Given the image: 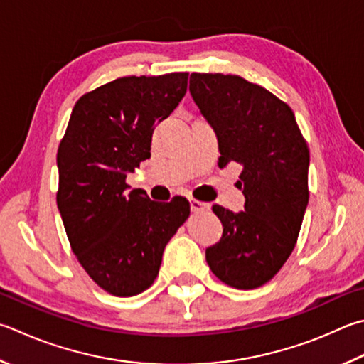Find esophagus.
<instances>
[{"label": "esophagus", "mask_w": 364, "mask_h": 364, "mask_svg": "<svg viewBox=\"0 0 364 364\" xmlns=\"http://www.w3.org/2000/svg\"><path fill=\"white\" fill-rule=\"evenodd\" d=\"M189 203H191V210L196 211V213H199V211L210 210V203H207V202H202V200H197V199H189Z\"/></svg>", "instance_id": "esophagus-1"}]
</instances>
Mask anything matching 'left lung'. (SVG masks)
I'll use <instances>...</instances> for the list:
<instances>
[{
    "instance_id": "1",
    "label": "left lung",
    "mask_w": 364,
    "mask_h": 364,
    "mask_svg": "<svg viewBox=\"0 0 364 364\" xmlns=\"http://www.w3.org/2000/svg\"><path fill=\"white\" fill-rule=\"evenodd\" d=\"M189 90L213 125L220 167L242 165L245 211L213 205L220 242L205 250L218 279L237 289L267 283L291 255L309 202V148L293 109L237 75L193 73Z\"/></svg>"
}]
</instances>
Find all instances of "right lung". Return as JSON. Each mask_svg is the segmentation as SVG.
Instances as JSON below:
<instances>
[{
  "instance_id": "obj_1",
  "label": "right lung",
  "mask_w": 364,
  "mask_h": 364,
  "mask_svg": "<svg viewBox=\"0 0 364 364\" xmlns=\"http://www.w3.org/2000/svg\"><path fill=\"white\" fill-rule=\"evenodd\" d=\"M189 73L125 76L84 94L58 144L57 207L70 247L105 291L129 297L153 285L164 248L189 202H154L125 178L151 156L154 125L186 94Z\"/></svg>"
}]
</instances>
